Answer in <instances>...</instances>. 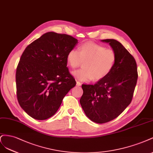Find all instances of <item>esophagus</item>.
Returning a JSON list of instances; mask_svg holds the SVG:
<instances>
[{
  "label": "esophagus",
  "mask_w": 153,
  "mask_h": 153,
  "mask_svg": "<svg viewBox=\"0 0 153 153\" xmlns=\"http://www.w3.org/2000/svg\"><path fill=\"white\" fill-rule=\"evenodd\" d=\"M76 85L78 86H81V83L80 82L77 81V82H76Z\"/></svg>",
  "instance_id": "34e87169"
}]
</instances>
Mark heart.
Masks as SVG:
<instances>
[{
  "instance_id": "heart-1",
  "label": "heart",
  "mask_w": 153,
  "mask_h": 153,
  "mask_svg": "<svg viewBox=\"0 0 153 153\" xmlns=\"http://www.w3.org/2000/svg\"><path fill=\"white\" fill-rule=\"evenodd\" d=\"M67 63L73 69L84 62L83 68L72 74L82 81L102 79L112 71L116 61L114 50L100 44L88 42L82 44L79 51L72 49L67 55Z\"/></svg>"
}]
</instances>
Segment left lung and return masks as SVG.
<instances>
[{
    "label": "left lung",
    "instance_id": "left-lung-1",
    "mask_svg": "<svg viewBox=\"0 0 153 153\" xmlns=\"http://www.w3.org/2000/svg\"><path fill=\"white\" fill-rule=\"evenodd\" d=\"M116 54L112 71L94 85H82L80 103L86 116L102 124L115 119L131 102L137 81L135 58L115 39H103Z\"/></svg>",
    "mask_w": 153,
    "mask_h": 153
}]
</instances>
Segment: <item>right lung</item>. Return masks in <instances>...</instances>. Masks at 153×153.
<instances>
[{
    "instance_id": "1",
    "label": "right lung",
    "mask_w": 153,
    "mask_h": 153,
    "mask_svg": "<svg viewBox=\"0 0 153 153\" xmlns=\"http://www.w3.org/2000/svg\"><path fill=\"white\" fill-rule=\"evenodd\" d=\"M77 43L71 36L50 32L24 50L16 68V95L19 105L33 119L53 116L76 86L66 58Z\"/></svg>"
}]
</instances>
